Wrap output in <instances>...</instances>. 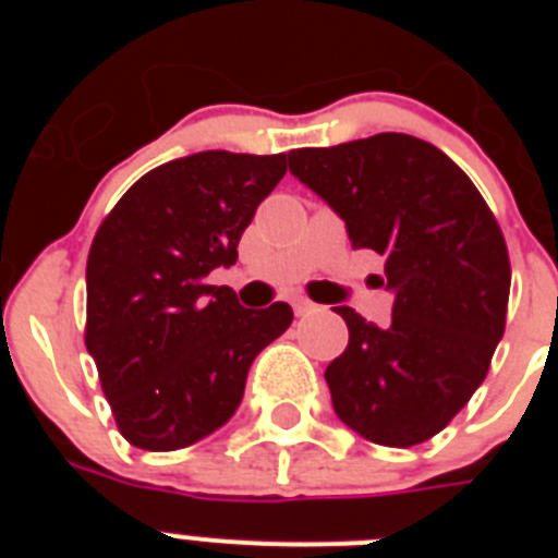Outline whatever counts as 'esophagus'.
Masks as SVG:
<instances>
[{"mask_svg":"<svg viewBox=\"0 0 558 558\" xmlns=\"http://www.w3.org/2000/svg\"><path fill=\"white\" fill-rule=\"evenodd\" d=\"M315 304L313 302H307V299H302V295H295L293 299V310H295V315H307L310 310H313Z\"/></svg>","mask_w":558,"mask_h":558,"instance_id":"34e87169","label":"esophagus"}]
</instances>
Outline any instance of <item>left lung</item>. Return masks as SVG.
I'll list each match as a JSON object with an SVG mask.
<instances>
[{
    "mask_svg": "<svg viewBox=\"0 0 558 558\" xmlns=\"http://www.w3.org/2000/svg\"><path fill=\"white\" fill-rule=\"evenodd\" d=\"M290 172L347 223L352 248L386 256L391 322L338 307L349 347L327 366L338 418L386 447L436 436L470 402L506 329L511 265L470 175L408 133L288 153Z\"/></svg>",
    "mask_w": 558,
    "mask_h": 558,
    "instance_id": "8db88e82",
    "label": "left lung"
}]
</instances>
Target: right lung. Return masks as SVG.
Masks as SVG:
<instances>
[{
    "mask_svg": "<svg viewBox=\"0 0 558 558\" xmlns=\"http://www.w3.org/2000/svg\"><path fill=\"white\" fill-rule=\"evenodd\" d=\"M284 153L204 150L142 175L97 229L86 265V349L133 447L167 452L223 427L254 357L293 322L290 304L245 310L206 284L236 263Z\"/></svg>",
    "mask_w": 558,
    "mask_h": 558,
    "instance_id": "right-lung-1",
    "label": "right lung"
}]
</instances>
